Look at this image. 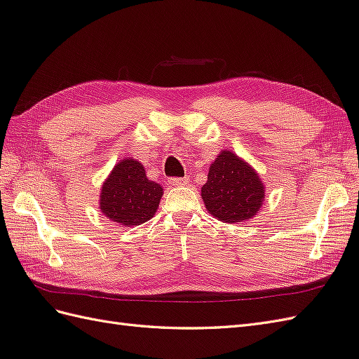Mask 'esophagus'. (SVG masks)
I'll return each mask as SVG.
<instances>
[{"label":"esophagus","mask_w":359,"mask_h":359,"mask_svg":"<svg viewBox=\"0 0 359 359\" xmlns=\"http://www.w3.org/2000/svg\"><path fill=\"white\" fill-rule=\"evenodd\" d=\"M168 183L172 187H185L189 183V179L188 177H170Z\"/></svg>","instance_id":"1"}]
</instances>
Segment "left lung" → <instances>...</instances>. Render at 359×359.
Here are the masks:
<instances>
[{
  "instance_id": "1",
  "label": "left lung",
  "mask_w": 359,
  "mask_h": 359,
  "mask_svg": "<svg viewBox=\"0 0 359 359\" xmlns=\"http://www.w3.org/2000/svg\"><path fill=\"white\" fill-rule=\"evenodd\" d=\"M201 197L210 215L224 223H243L258 214L265 198L264 183L249 163L224 150L210 163Z\"/></svg>"
}]
</instances>
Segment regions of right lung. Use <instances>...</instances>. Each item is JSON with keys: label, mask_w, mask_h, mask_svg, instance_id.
I'll return each instance as SVG.
<instances>
[{"label": "right lung", "mask_w": 359, "mask_h": 359, "mask_svg": "<svg viewBox=\"0 0 359 359\" xmlns=\"http://www.w3.org/2000/svg\"><path fill=\"white\" fill-rule=\"evenodd\" d=\"M162 194V187L149 180L141 162L123 159L101 187L100 209L114 223L140 226L158 210Z\"/></svg>", "instance_id": "add662e5"}]
</instances>
